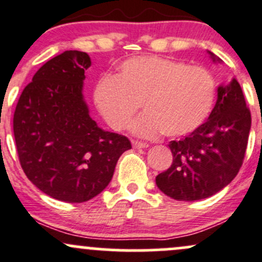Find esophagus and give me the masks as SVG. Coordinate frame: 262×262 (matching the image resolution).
Returning <instances> with one entry per match:
<instances>
[{"mask_svg":"<svg viewBox=\"0 0 262 262\" xmlns=\"http://www.w3.org/2000/svg\"><path fill=\"white\" fill-rule=\"evenodd\" d=\"M132 144H133V147L136 148V149H143V148H148L147 143L138 142V140H133V142H132Z\"/></svg>","mask_w":262,"mask_h":262,"instance_id":"esophagus-1","label":"esophagus"}]
</instances>
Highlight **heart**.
Returning a JSON list of instances; mask_svg holds the SVG:
<instances>
[{
	"mask_svg": "<svg viewBox=\"0 0 262 262\" xmlns=\"http://www.w3.org/2000/svg\"><path fill=\"white\" fill-rule=\"evenodd\" d=\"M214 99L210 71L154 55L126 60L115 78L101 79L94 90L96 108L114 130L125 129L142 104L145 113L130 126L142 138L193 133L211 114Z\"/></svg>",
	"mask_w": 262,
	"mask_h": 262,
	"instance_id": "1",
	"label": "heart"
}]
</instances>
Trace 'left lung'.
<instances>
[{"mask_svg":"<svg viewBox=\"0 0 262 262\" xmlns=\"http://www.w3.org/2000/svg\"><path fill=\"white\" fill-rule=\"evenodd\" d=\"M214 64L221 59L208 51ZM251 114L235 78L217 88V101L207 122L184 139L172 140L173 162L156 177L157 187L177 201H200L225 188L244 162Z\"/></svg>","mask_w":262,"mask_h":262,"instance_id":"obj_1","label":"left lung"}]
</instances>
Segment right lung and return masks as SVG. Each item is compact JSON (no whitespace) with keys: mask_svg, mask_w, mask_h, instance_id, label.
Masks as SVG:
<instances>
[{"mask_svg":"<svg viewBox=\"0 0 262 262\" xmlns=\"http://www.w3.org/2000/svg\"><path fill=\"white\" fill-rule=\"evenodd\" d=\"M86 52L69 50L41 66L13 114L16 148L25 174L55 200L81 203L103 192L126 137L106 132L89 115L84 99Z\"/></svg>","mask_w":262,"mask_h":262,"instance_id":"obj_1","label":"right lung"}]
</instances>
